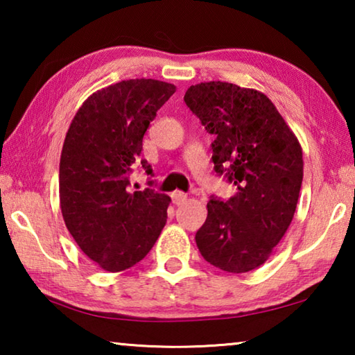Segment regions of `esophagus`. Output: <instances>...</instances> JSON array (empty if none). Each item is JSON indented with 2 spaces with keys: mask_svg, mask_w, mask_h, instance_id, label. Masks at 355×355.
I'll use <instances>...</instances> for the list:
<instances>
[{
  "mask_svg": "<svg viewBox=\"0 0 355 355\" xmlns=\"http://www.w3.org/2000/svg\"><path fill=\"white\" fill-rule=\"evenodd\" d=\"M171 197H172V202L175 203V205H182V203H184L186 199H188V196H186L182 191H173Z\"/></svg>",
  "mask_w": 355,
  "mask_h": 355,
  "instance_id": "esophagus-1",
  "label": "esophagus"
}]
</instances>
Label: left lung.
Masks as SVG:
<instances>
[{
    "label": "left lung",
    "instance_id": "left-lung-1",
    "mask_svg": "<svg viewBox=\"0 0 355 355\" xmlns=\"http://www.w3.org/2000/svg\"><path fill=\"white\" fill-rule=\"evenodd\" d=\"M189 110L214 135L213 163L236 186L227 202L207 203L196 235L202 257L243 274L269 260L290 227L302 184V147L277 107L260 91L224 81L191 86Z\"/></svg>",
    "mask_w": 355,
    "mask_h": 355
}]
</instances>
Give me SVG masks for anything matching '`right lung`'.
Masks as SVG:
<instances>
[{"instance_id": "add662e5", "label": "right lung", "mask_w": 355, "mask_h": 355, "mask_svg": "<svg viewBox=\"0 0 355 355\" xmlns=\"http://www.w3.org/2000/svg\"><path fill=\"white\" fill-rule=\"evenodd\" d=\"M177 87L158 80H125L100 89L71 120L59 163V202L80 249L107 272L146 257L167 220L171 197L128 189V173L156 111ZM141 164L147 173L152 167Z\"/></svg>"}]
</instances>
